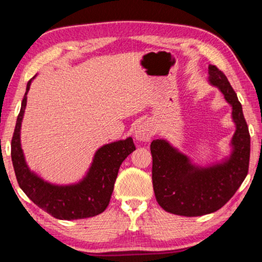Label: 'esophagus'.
<instances>
[{
    "mask_svg": "<svg viewBox=\"0 0 262 262\" xmlns=\"http://www.w3.org/2000/svg\"><path fill=\"white\" fill-rule=\"evenodd\" d=\"M155 134V130L150 122H142L135 130V137L139 141H149Z\"/></svg>",
    "mask_w": 262,
    "mask_h": 262,
    "instance_id": "obj_1",
    "label": "esophagus"
}]
</instances>
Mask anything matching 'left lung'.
<instances>
[{"label": "left lung", "instance_id": "8db88e82", "mask_svg": "<svg viewBox=\"0 0 262 262\" xmlns=\"http://www.w3.org/2000/svg\"><path fill=\"white\" fill-rule=\"evenodd\" d=\"M209 82L224 95L232 106L236 123L227 161L199 167L165 140H154L152 185L158 205L164 210L180 216H202L221 209L246 178L250 164L251 136L243 114L242 104L223 72L209 64Z\"/></svg>", "mask_w": 262, "mask_h": 262}]
</instances>
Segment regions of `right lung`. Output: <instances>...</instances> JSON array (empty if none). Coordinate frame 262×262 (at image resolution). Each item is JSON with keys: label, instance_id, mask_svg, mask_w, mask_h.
Segmentation results:
<instances>
[{"label": "right lung", "instance_id": "1", "mask_svg": "<svg viewBox=\"0 0 262 262\" xmlns=\"http://www.w3.org/2000/svg\"><path fill=\"white\" fill-rule=\"evenodd\" d=\"M31 82L32 79L26 85L11 140L12 165L19 187L31 201L57 220H81L101 214L110 203L121 163L135 150L133 139L105 144L97 150L90 170L78 184L57 186L42 180L30 171L20 147V125Z\"/></svg>", "mask_w": 262, "mask_h": 262}]
</instances>
